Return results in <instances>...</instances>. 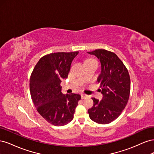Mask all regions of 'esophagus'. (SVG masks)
Listing matches in <instances>:
<instances>
[{
	"label": "esophagus",
	"mask_w": 154,
	"mask_h": 154,
	"mask_svg": "<svg viewBox=\"0 0 154 154\" xmlns=\"http://www.w3.org/2000/svg\"><path fill=\"white\" fill-rule=\"evenodd\" d=\"M81 96H82V99H85L86 97H87L88 96L86 94H82Z\"/></svg>",
	"instance_id": "1"
}]
</instances>
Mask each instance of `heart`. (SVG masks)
Instances as JSON below:
<instances>
[{
  "mask_svg": "<svg viewBox=\"0 0 154 154\" xmlns=\"http://www.w3.org/2000/svg\"><path fill=\"white\" fill-rule=\"evenodd\" d=\"M92 60H94V59H93V58H87V59H86V60H85V62L92 61Z\"/></svg>",
  "mask_w": 154,
  "mask_h": 154,
  "instance_id": "obj_1",
  "label": "heart"
}]
</instances>
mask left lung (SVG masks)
Returning a JSON list of instances; mask_svg holds the SVG:
<instances>
[{"label": "left lung", "instance_id": "8db88e82", "mask_svg": "<svg viewBox=\"0 0 154 154\" xmlns=\"http://www.w3.org/2000/svg\"><path fill=\"white\" fill-rule=\"evenodd\" d=\"M88 54L100 59L101 74L97 78L101 101L92 97L94 105L88 110L90 118L99 124H108L117 119L125 108L129 99L130 78L128 70L114 53L105 49H96Z\"/></svg>", "mask_w": 154, "mask_h": 154}]
</instances>
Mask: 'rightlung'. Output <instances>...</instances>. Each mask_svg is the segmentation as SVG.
<instances>
[{"instance_id": "1", "label": "right lung", "mask_w": 154, "mask_h": 154, "mask_svg": "<svg viewBox=\"0 0 154 154\" xmlns=\"http://www.w3.org/2000/svg\"><path fill=\"white\" fill-rule=\"evenodd\" d=\"M78 51L54 53L42 57L30 76L29 88L32 102L38 113L54 126L71 122L81 100L78 94H63L60 83L66 78L73 59Z\"/></svg>"}]
</instances>
